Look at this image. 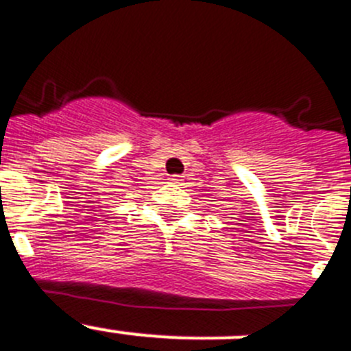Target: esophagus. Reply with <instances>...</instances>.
I'll use <instances>...</instances> for the list:
<instances>
[{
  "instance_id": "obj_1",
  "label": "esophagus",
  "mask_w": 351,
  "mask_h": 351,
  "mask_svg": "<svg viewBox=\"0 0 351 351\" xmlns=\"http://www.w3.org/2000/svg\"><path fill=\"white\" fill-rule=\"evenodd\" d=\"M169 182L175 183V185H180V183L183 182V178L180 175H173V176H169Z\"/></svg>"
}]
</instances>
